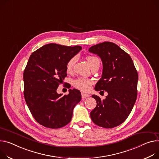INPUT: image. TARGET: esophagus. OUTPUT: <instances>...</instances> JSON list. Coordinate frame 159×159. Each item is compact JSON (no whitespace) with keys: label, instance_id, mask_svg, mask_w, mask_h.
I'll list each match as a JSON object with an SVG mask.
<instances>
[{"label":"esophagus","instance_id":"34e87169","mask_svg":"<svg viewBox=\"0 0 159 159\" xmlns=\"http://www.w3.org/2000/svg\"><path fill=\"white\" fill-rule=\"evenodd\" d=\"M89 96H90V95L88 94H86V93H82V98H86L89 97Z\"/></svg>","mask_w":159,"mask_h":159}]
</instances>
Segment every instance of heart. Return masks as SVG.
Instances as JSON below:
<instances>
[{
    "mask_svg": "<svg viewBox=\"0 0 159 159\" xmlns=\"http://www.w3.org/2000/svg\"><path fill=\"white\" fill-rule=\"evenodd\" d=\"M86 59L91 67H93L94 65L97 64L100 65V59L96 56H88L87 57ZM75 62H76V57H73L71 58L68 61L66 66V71L68 72H71L73 70V68ZM93 81L91 79H86L83 77L78 78L73 82L74 86H75V88L84 92L89 91L91 88V86L93 85Z\"/></svg>",
    "mask_w": 159,
    "mask_h": 159,
    "instance_id": "obj_1",
    "label": "heart"
}]
</instances>
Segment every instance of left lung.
Segmentation results:
<instances>
[{
  "instance_id": "8db88e82",
  "label": "left lung",
  "mask_w": 159,
  "mask_h": 159,
  "mask_svg": "<svg viewBox=\"0 0 159 159\" xmlns=\"http://www.w3.org/2000/svg\"><path fill=\"white\" fill-rule=\"evenodd\" d=\"M89 51L99 56L103 65L102 77L94 89L108 94L104 100L92 95L97 106L90 113L91 118L99 126L114 128L123 123L133 109L137 95L138 74L130 56L111 42L92 46Z\"/></svg>"
}]
</instances>
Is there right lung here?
<instances>
[{
    "mask_svg": "<svg viewBox=\"0 0 159 159\" xmlns=\"http://www.w3.org/2000/svg\"><path fill=\"white\" fill-rule=\"evenodd\" d=\"M81 49L50 43L34 52L28 60L24 72L25 100L34 119L45 127L59 129L69 123L81 100L76 89H70L67 95L57 93L67 75L68 61Z\"/></svg>",
    "mask_w": 159,
    "mask_h": 159,
    "instance_id": "obj_1",
    "label": "right lung"
}]
</instances>
